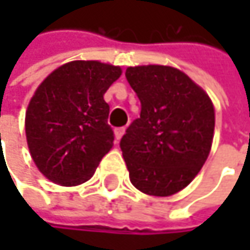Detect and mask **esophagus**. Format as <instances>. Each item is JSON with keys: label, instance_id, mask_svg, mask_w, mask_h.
I'll use <instances>...</instances> for the list:
<instances>
[{"label": "esophagus", "instance_id": "esophagus-1", "mask_svg": "<svg viewBox=\"0 0 250 250\" xmlns=\"http://www.w3.org/2000/svg\"><path fill=\"white\" fill-rule=\"evenodd\" d=\"M125 131V127H117V128L114 130V133H116V139H117V140H120V139L123 137Z\"/></svg>", "mask_w": 250, "mask_h": 250}]
</instances>
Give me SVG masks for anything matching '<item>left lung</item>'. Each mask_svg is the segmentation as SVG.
<instances>
[{
	"label": "left lung",
	"instance_id": "left-lung-1",
	"mask_svg": "<svg viewBox=\"0 0 250 250\" xmlns=\"http://www.w3.org/2000/svg\"><path fill=\"white\" fill-rule=\"evenodd\" d=\"M125 79L142 107L120 140L130 181L145 194L172 195L195 178L210 153L211 100L171 66L127 68Z\"/></svg>",
	"mask_w": 250,
	"mask_h": 250
}]
</instances>
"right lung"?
Listing matches in <instances>:
<instances>
[{"instance_id":"obj_1","label":"right lung","mask_w":250,"mask_h":250,"mask_svg":"<svg viewBox=\"0 0 250 250\" xmlns=\"http://www.w3.org/2000/svg\"><path fill=\"white\" fill-rule=\"evenodd\" d=\"M120 75L119 66L74 61L40 83L27 107L25 136L34 164L47 179L79 185L110 152L114 131L107 123L104 94Z\"/></svg>"}]
</instances>
